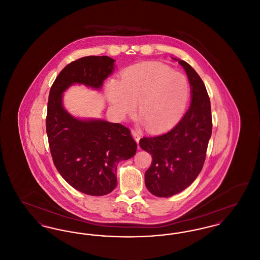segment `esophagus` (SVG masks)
<instances>
[{"label": "esophagus", "instance_id": "obj_1", "mask_svg": "<svg viewBox=\"0 0 260 260\" xmlns=\"http://www.w3.org/2000/svg\"><path fill=\"white\" fill-rule=\"evenodd\" d=\"M132 136H134V138L136 139V141L137 142V144H138L139 139H140V134L136 129H132Z\"/></svg>", "mask_w": 260, "mask_h": 260}]
</instances>
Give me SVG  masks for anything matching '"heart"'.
Masks as SVG:
<instances>
[{"mask_svg":"<svg viewBox=\"0 0 260 260\" xmlns=\"http://www.w3.org/2000/svg\"><path fill=\"white\" fill-rule=\"evenodd\" d=\"M189 83L184 75L173 72L157 63H141L125 68L121 82L109 80L106 96L120 117L138 113L150 131L172 126L181 118L189 98Z\"/></svg>","mask_w":260,"mask_h":260,"instance_id":"b5f03b06","label":"heart"}]
</instances>
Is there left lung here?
I'll return each mask as SVG.
<instances>
[{
	"mask_svg": "<svg viewBox=\"0 0 260 260\" xmlns=\"http://www.w3.org/2000/svg\"><path fill=\"white\" fill-rule=\"evenodd\" d=\"M174 59L184 68L189 80L190 107L168 133L139 140L140 147L152 156L145 185L151 194L161 198L182 192L197 178L212 131L210 98L204 82L187 62Z\"/></svg>",
	"mask_w": 260,
	"mask_h": 260,
	"instance_id": "1",
	"label": "left lung"
}]
</instances>
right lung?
Listing matches in <instances>:
<instances>
[{
  "mask_svg": "<svg viewBox=\"0 0 260 260\" xmlns=\"http://www.w3.org/2000/svg\"><path fill=\"white\" fill-rule=\"evenodd\" d=\"M109 56H86L71 62L50 87L47 135L53 164L76 190L104 196L117 187V166L136 154L137 144L127 127L104 120H81L66 111L63 92L74 84L99 89L112 74Z\"/></svg>",
  "mask_w": 260,
  "mask_h": 260,
  "instance_id": "1",
  "label": "right lung"
}]
</instances>
